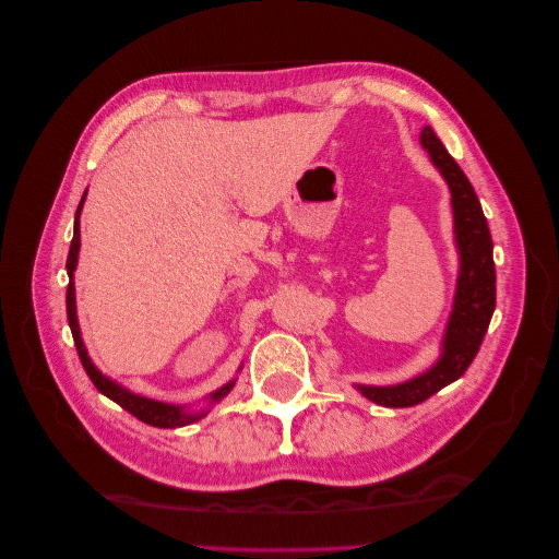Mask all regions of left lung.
Wrapping results in <instances>:
<instances>
[{"label": "left lung", "mask_w": 559, "mask_h": 559, "mask_svg": "<svg viewBox=\"0 0 559 559\" xmlns=\"http://www.w3.org/2000/svg\"><path fill=\"white\" fill-rule=\"evenodd\" d=\"M419 144L450 189L460 273H456L452 312L441 341V354L425 373L399 384H354L361 396L378 405H386V408L417 405L433 396L438 389L460 380L471 361L476 359L497 302L492 235H489L480 200L431 126L421 128Z\"/></svg>", "instance_id": "1"}]
</instances>
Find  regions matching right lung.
I'll return each instance as SVG.
<instances>
[{"mask_svg":"<svg viewBox=\"0 0 559 559\" xmlns=\"http://www.w3.org/2000/svg\"><path fill=\"white\" fill-rule=\"evenodd\" d=\"M86 193H88V189L83 191V198H81L76 214H74V238H72V245H70V257H67V275H70V284H67V321H70V329H72V335H74V345H76V352L81 357V364H83V368H86V373L93 380V384L97 386L99 394H105L107 399H111L114 403L121 405V408L128 411L130 415L146 421V425L160 427V429H175V427L193 425V421L202 419L210 413L212 405H216L224 396H228L230 389L235 386V382H238V380L233 378L226 384L218 386L216 392L207 394L205 396V408H191V405H175V403H165V401H156V399H148V396L130 392V389L123 386L121 382H116L109 376H105L103 370H99L93 364V359L88 357V349H86V345H83L81 329H79L76 289H74V270H76V263H79V249H81L79 218H81L83 202H86ZM238 370H242V366Z\"/></svg>","mask_w":559,"mask_h":559,"instance_id":"right-lung-1","label":"right lung"}]
</instances>
